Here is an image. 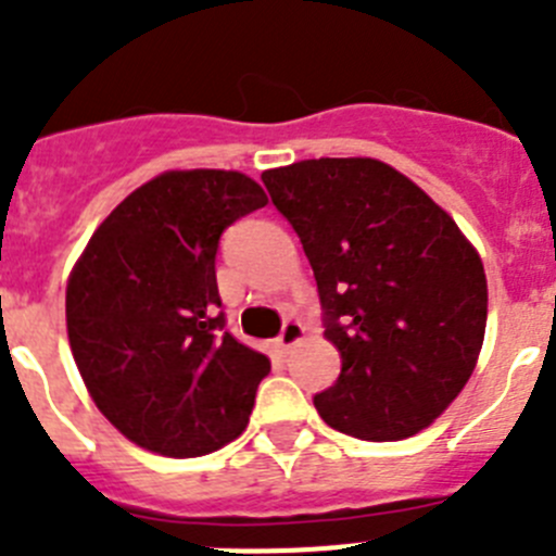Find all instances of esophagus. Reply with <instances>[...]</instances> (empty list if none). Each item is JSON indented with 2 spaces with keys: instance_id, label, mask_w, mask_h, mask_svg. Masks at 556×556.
<instances>
[{
  "instance_id": "esophagus-1",
  "label": "esophagus",
  "mask_w": 556,
  "mask_h": 556,
  "mask_svg": "<svg viewBox=\"0 0 556 556\" xmlns=\"http://www.w3.org/2000/svg\"><path fill=\"white\" fill-rule=\"evenodd\" d=\"M303 337H306V328H303V323L287 320V323H283L281 333H278V339H275V345H278L283 353H287L289 348L298 345V342H301Z\"/></svg>"
}]
</instances>
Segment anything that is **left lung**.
<instances>
[{
  "label": "left lung",
  "mask_w": 556,
  "mask_h": 556,
  "mask_svg": "<svg viewBox=\"0 0 556 556\" xmlns=\"http://www.w3.org/2000/svg\"><path fill=\"white\" fill-rule=\"evenodd\" d=\"M262 180L301 239L342 356L337 384L314 395L320 417L370 443L424 431L468 384L484 342L476 248L384 161H298Z\"/></svg>",
  "instance_id": "1"
}]
</instances>
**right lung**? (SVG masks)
Instances as JSON below:
<instances>
[{
	"label": "right lung",
	"mask_w": 556,
	"mask_h": 556,
	"mask_svg": "<svg viewBox=\"0 0 556 556\" xmlns=\"http://www.w3.org/2000/svg\"><path fill=\"white\" fill-rule=\"evenodd\" d=\"M267 205L242 172L175 169L127 194L68 275L72 356L130 443L203 456L242 434L269 358L225 331L219 236Z\"/></svg>",
	"instance_id": "add662e5"
}]
</instances>
